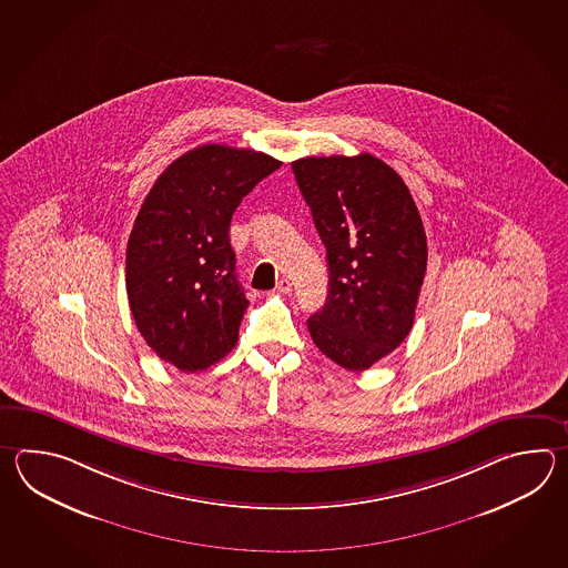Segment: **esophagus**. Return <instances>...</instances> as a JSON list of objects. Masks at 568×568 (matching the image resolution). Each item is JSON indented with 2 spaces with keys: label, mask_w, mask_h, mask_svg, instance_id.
Returning <instances> with one entry per match:
<instances>
[{
  "label": "esophagus",
  "mask_w": 568,
  "mask_h": 568,
  "mask_svg": "<svg viewBox=\"0 0 568 568\" xmlns=\"http://www.w3.org/2000/svg\"><path fill=\"white\" fill-rule=\"evenodd\" d=\"M276 292L280 294H290L292 292V282L288 278L280 280L278 284H276Z\"/></svg>",
  "instance_id": "1"
}]
</instances>
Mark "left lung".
I'll return each mask as SVG.
<instances>
[{
    "instance_id": "8db88e82",
    "label": "left lung",
    "mask_w": 568,
    "mask_h": 568,
    "mask_svg": "<svg viewBox=\"0 0 568 568\" xmlns=\"http://www.w3.org/2000/svg\"><path fill=\"white\" fill-rule=\"evenodd\" d=\"M326 247L328 296L308 318L328 359L363 372L410 333L426 272V233L408 186L372 154L292 162Z\"/></svg>"
}]
</instances>
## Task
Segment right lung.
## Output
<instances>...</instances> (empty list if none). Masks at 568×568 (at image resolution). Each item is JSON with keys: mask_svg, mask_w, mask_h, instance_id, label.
Here are the masks:
<instances>
[{"mask_svg": "<svg viewBox=\"0 0 568 568\" xmlns=\"http://www.w3.org/2000/svg\"><path fill=\"white\" fill-rule=\"evenodd\" d=\"M280 166L264 152L199 145L145 196L128 242V301L145 343L181 372L206 369L237 343L250 302L235 276L231 217Z\"/></svg>", "mask_w": 568, "mask_h": 568, "instance_id": "obj_1", "label": "right lung"}]
</instances>
